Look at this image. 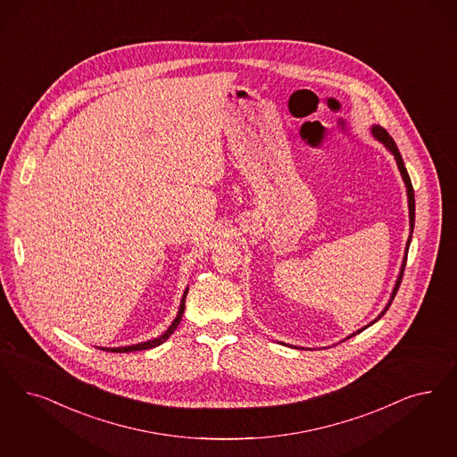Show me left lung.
<instances>
[{"label":"left lung","instance_id":"8db88e82","mask_svg":"<svg viewBox=\"0 0 457 457\" xmlns=\"http://www.w3.org/2000/svg\"><path fill=\"white\" fill-rule=\"evenodd\" d=\"M371 135L377 138L378 142L381 143L392 155H394L395 160H396V165H398V170H400V175H402V179H403V182H405V187H407V199H409V222H410V235L409 239H407V246H405V253H403V262H402V267H400V273H398V277H396V282H395L394 290H392V295H390V300H388V303L385 305V309L381 311V314H378V317H375V320H371L368 326H364L361 328L360 331L353 332V334H349L346 339L349 337H353V336H356V334H360V332L364 331L366 328H370V326H373L377 320H379L383 314L388 311V307L392 305V302H394L395 295H396V290H398V287L402 284V277H403V270H405V263H407V254H409V246L410 241H411V233H413V226H415V197H413V187H411V182H410L409 172H407V169H405V165H403V160H402V155H400V152H398V148H396V143L394 142V138L388 135V131L385 129V128H381L379 125H371ZM346 339H343V341H346ZM300 349H303V347H300Z\"/></svg>","mask_w":457,"mask_h":457}]
</instances>
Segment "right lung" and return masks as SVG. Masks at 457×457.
Instances as JSON below:
<instances>
[{
    "mask_svg": "<svg viewBox=\"0 0 457 457\" xmlns=\"http://www.w3.org/2000/svg\"><path fill=\"white\" fill-rule=\"evenodd\" d=\"M187 292H189V287L184 290V295H182L180 305H179V312L175 315L172 324L167 328V331L163 332V334H160V336L155 337V339H150V341H145V343H138V345H131V346L99 347V349H103V351H111V353H131V351H143V349H152V347L160 346L162 343H165V341L172 336L173 331L177 329V326L180 324V320H182V314H184V309H186V297H187Z\"/></svg>",
    "mask_w": 457,
    "mask_h": 457,
    "instance_id": "obj_1",
    "label": "right lung"
}]
</instances>
